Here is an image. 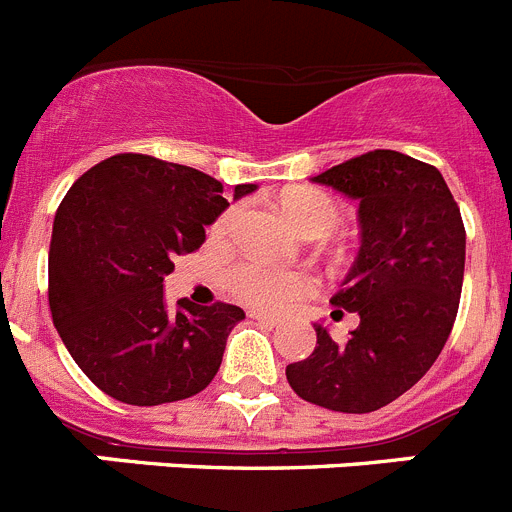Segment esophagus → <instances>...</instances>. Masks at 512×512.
I'll return each instance as SVG.
<instances>
[{"mask_svg":"<svg viewBox=\"0 0 512 512\" xmlns=\"http://www.w3.org/2000/svg\"><path fill=\"white\" fill-rule=\"evenodd\" d=\"M248 315H251L253 320H259V323L271 325V328H279V325H282V320H279L277 315H269V312L264 310H248Z\"/></svg>","mask_w":512,"mask_h":512,"instance_id":"obj_1","label":"esophagus"}]
</instances>
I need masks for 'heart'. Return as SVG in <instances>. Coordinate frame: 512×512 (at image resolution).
Returning <instances> with one entry per match:
<instances>
[{
    "instance_id": "b5f03b06",
    "label": "heart",
    "mask_w": 512,
    "mask_h": 512,
    "mask_svg": "<svg viewBox=\"0 0 512 512\" xmlns=\"http://www.w3.org/2000/svg\"><path fill=\"white\" fill-rule=\"evenodd\" d=\"M282 210L289 217V223L307 238L328 235L343 220L341 202L315 187H297L284 194ZM241 212V205L228 207L212 225V235L225 238V235L233 233L235 223L241 220ZM228 287L235 297H241L248 305L259 307V310L282 312L297 305L305 295H310L315 289V282L302 271L274 269V266L264 264H241L230 271Z\"/></svg>"
}]
</instances>
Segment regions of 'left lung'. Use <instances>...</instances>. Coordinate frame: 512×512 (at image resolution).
I'll list each match as a JSON object with an SVG mask.
<instances>
[{"instance_id":"obj_1","label":"left lung","mask_w":512,"mask_h":512,"mask_svg":"<svg viewBox=\"0 0 512 512\" xmlns=\"http://www.w3.org/2000/svg\"><path fill=\"white\" fill-rule=\"evenodd\" d=\"M312 182L359 202V256L330 297L359 325L336 343L315 323L318 346L287 366V382L320 408L374 413L405 395L449 341L467 230L441 171L405 153L369 151Z\"/></svg>"}]
</instances>
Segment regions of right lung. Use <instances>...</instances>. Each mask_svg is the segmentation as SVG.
<instances>
[{"instance_id":"1","label":"right lung","mask_w":512,"mask_h":512,"mask_svg":"<svg viewBox=\"0 0 512 512\" xmlns=\"http://www.w3.org/2000/svg\"><path fill=\"white\" fill-rule=\"evenodd\" d=\"M256 184H238L233 200ZM228 207L223 184L192 166L117 153L81 174L53 220L48 305L71 359L104 395L128 405L187 400L212 382L241 307L179 300L164 277L205 243Z\"/></svg>"}]
</instances>
